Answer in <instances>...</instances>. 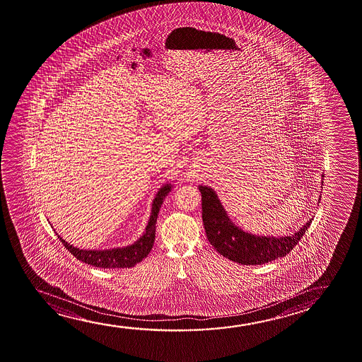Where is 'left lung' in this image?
Wrapping results in <instances>:
<instances>
[{"label":"left lung","mask_w":362,"mask_h":362,"mask_svg":"<svg viewBox=\"0 0 362 362\" xmlns=\"http://www.w3.org/2000/svg\"><path fill=\"white\" fill-rule=\"evenodd\" d=\"M202 194V219L209 243L227 259L245 265H262L286 257L305 235L311 219L293 235L258 237L235 227L224 212L214 189L199 186Z\"/></svg>","instance_id":"left-lung-1"}]
</instances>
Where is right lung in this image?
Segmentation results:
<instances>
[{
	"instance_id": "1",
	"label": "right lung",
	"mask_w": 362,
	"mask_h": 362,
	"mask_svg": "<svg viewBox=\"0 0 362 362\" xmlns=\"http://www.w3.org/2000/svg\"><path fill=\"white\" fill-rule=\"evenodd\" d=\"M171 191V185H165L160 189L156 197L153 199L151 216L148 221L145 233L140 237L138 242L134 245L125 247V248H115L109 250H79L73 245L66 243V240H61L63 245L66 250L71 252V255L76 257V259L82 260L87 264L94 265L97 268H109V269H117V268H132L144 258L148 257L150 250L153 248V240H155V229H156V219H158V211L163 204V199Z\"/></svg>"
}]
</instances>
